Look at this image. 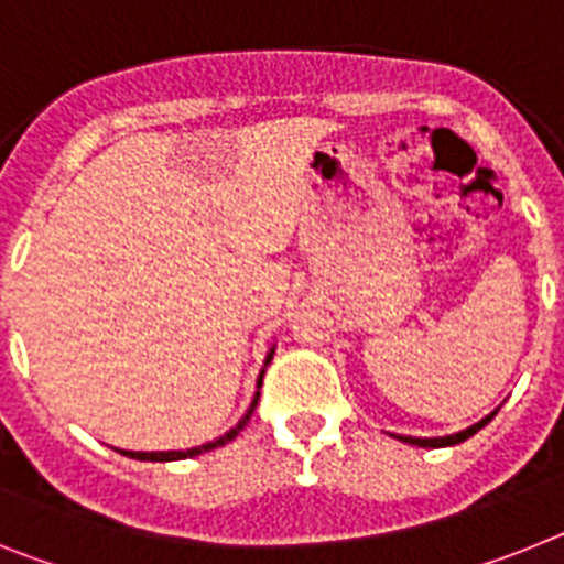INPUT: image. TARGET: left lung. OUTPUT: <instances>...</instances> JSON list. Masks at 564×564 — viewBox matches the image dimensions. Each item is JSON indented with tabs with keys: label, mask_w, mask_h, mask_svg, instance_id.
I'll use <instances>...</instances> for the list:
<instances>
[{
	"label": "left lung",
	"mask_w": 564,
	"mask_h": 564,
	"mask_svg": "<svg viewBox=\"0 0 564 564\" xmlns=\"http://www.w3.org/2000/svg\"><path fill=\"white\" fill-rule=\"evenodd\" d=\"M491 417H495V412H491V415L482 417L480 423H475V426H468V430L457 432V435H449V437H401V441H403V443H412V446H426V449H441V446H455V443H463V441H466V437L475 435L477 430H482V426H486V423L491 421Z\"/></svg>",
	"instance_id": "8db88e82"
}]
</instances>
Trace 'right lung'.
Wrapping results in <instances>:
<instances>
[{
  "instance_id": "add662e5",
  "label": "right lung",
  "mask_w": 564,
  "mask_h": 564,
  "mask_svg": "<svg viewBox=\"0 0 564 564\" xmlns=\"http://www.w3.org/2000/svg\"><path fill=\"white\" fill-rule=\"evenodd\" d=\"M271 358H273V350L268 352V361H271ZM268 361H265V364H268ZM262 376H265V370L259 372L257 387H262ZM257 401H259V392H257V398H253L251 406H248L246 415L239 417V423H237V426H234L231 432H226V435L217 437V441H212V443H203V446H197V449H186V452H121V455L132 457V460H154V463H166V460H186V457L203 455V452H212V449H217V446H226V443H228V441H234V437L239 435V430H242V426H246V423L251 421L253 410H257Z\"/></svg>"
}]
</instances>
